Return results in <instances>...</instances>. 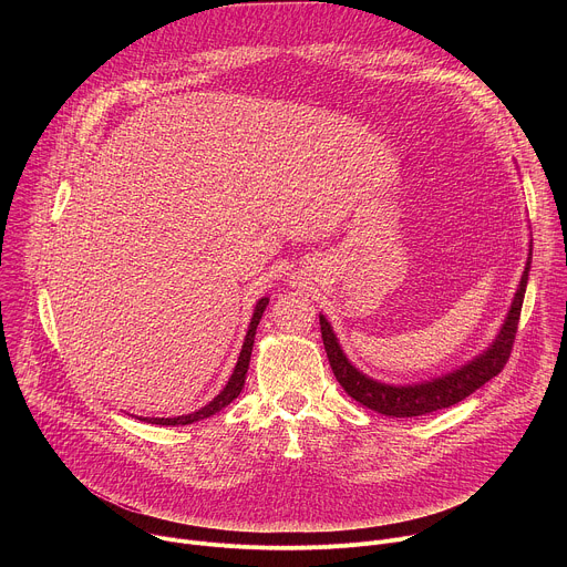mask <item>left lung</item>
Listing matches in <instances>:
<instances>
[{
    "label": "left lung",
    "mask_w": 567,
    "mask_h": 567,
    "mask_svg": "<svg viewBox=\"0 0 567 567\" xmlns=\"http://www.w3.org/2000/svg\"><path fill=\"white\" fill-rule=\"evenodd\" d=\"M529 265H532V251H529L520 285L516 289V296L512 300L509 313L503 322V328H501L496 341L487 350H484L480 357L468 361L466 365H462V368H457V370H453L444 377L422 381V383H413V385L381 383V381L370 379L361 370H357L348 361V357L343 354L328 318L320 313L318 318H320L322 346H326V352H328V359H330V365H332V372H334L337 381L343 385V390L352 399L363 403L365 409L377 411V413L388 415V417H420V415H429V413L449 409V406H453V403L466 399L480 385H484L489 379H494L505 368V363L509 361L514 339H516V332H518L523 298H525L527 278H529Z\"/></svg>",
    "instance_id": "obj_1"
}]
</instances>
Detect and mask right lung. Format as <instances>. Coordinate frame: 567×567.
Instances as JSON below:
<instances>
[{
	"instance_id": "1",
	"label": "right lung",
	"mask_w": 567,
	"mask_h": 567,
	"mask_svg": "<svg viewBox=\"0 0 567 567\" xmlns=\"http://www.w3.org/2000/svg\"><path fill=\"white\" fill-rule=\"evenodd\" d=\"M269 305V298H260L256 309H254V318H251V326H249V332H247V339H245V346H241V352H239V359H237V365L226 383V388L213 399L208 401L204 409L190 413V415H179V417H145L143 422H150V424H158V426H186V424H193V422H199V420H206L215 413H219L221 409H226L228 403L241 392V385H245V379H247V370H249V361H251V350H254V341H256V330H258V322L265 313Z\"/></svg>"
}]
</instances>
